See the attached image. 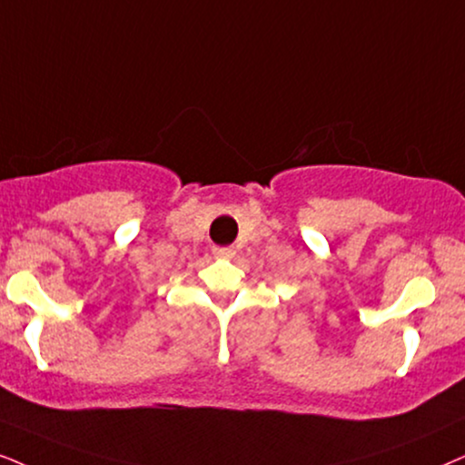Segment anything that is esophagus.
I'll return each mask as SVG.
<instances>
[{
  "label": "esophagus",
  "instance_id": "obj_1",
  "mask_svg": "<svg viewBox=\"0 0 465 465\" xmlns=\"http://www.w3.org/2000/svg\"><path fill=\"white\" fill-rule=\"evenodd\" d=\"M214 255L223 257V260H232L233 249H232V246H223V249H214Z\"/></svg>",
  "mask_w": 465,
  "mask_h": 465
}]
</instances>
